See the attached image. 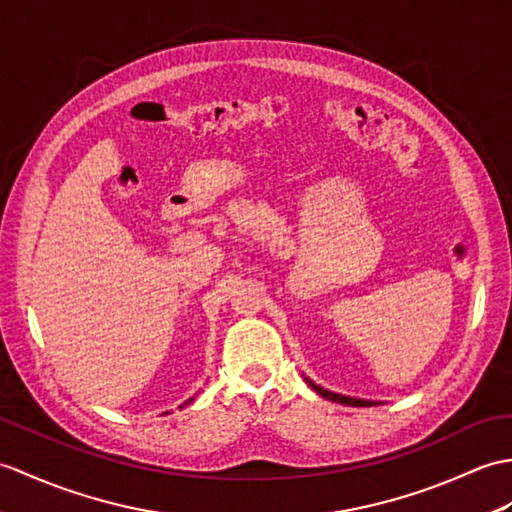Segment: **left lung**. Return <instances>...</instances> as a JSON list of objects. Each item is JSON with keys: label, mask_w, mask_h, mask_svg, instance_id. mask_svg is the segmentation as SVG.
<instances>
[{"label": "left lung", "mask_w": 512, "mask_h": 512, "mask_svg": "<svg viewBox=\"0 0 512 512\" xmlns=\"http://www.w3.org/2000/svg\"><path fill=\"white\" fill-rule=\"evenodd\" d=\"M303 379L307 384H310L320 397L323 399H329V401H336V403H342V406H353V408H368V406H379V401H368V399H358V397H347V395H340V392H334V390H327V388H323V386H318V384H314L310 377H305L303 375Z\"/></svg>", "instance_id": "left-lung-1"}]
</instances>
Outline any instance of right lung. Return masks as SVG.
Segmentation results:
<instances>
[{
	"label": "right lung",
	"mask_w": 512,
	"mask_h": 512,
	"mask_svg": "<svg viewBox=\"0 0 512 512\" xmlns=\"http://www.w3.org/2000/svg\"><path fill=\"white\" fill-rule=\"evenodd\" d=\"M192 401H194V397H189V399H187V401L183 403V406H181V408H185V406H187V403H192ZM165 414H170V412H165Z\"/></svg>",
	"instance_id": "right-lung-1"
}]
</instances>
